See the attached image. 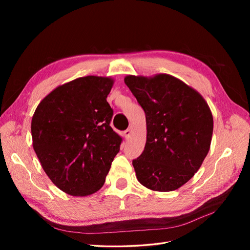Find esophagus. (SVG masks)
Listing matches in <instances>:
<instances>
[{
    "instance_id": "obj_1",
    "label": "esophagus",
    "mask_w": 250,
    "mask_h": 250,
    "mask_svg": "<svg viewBox=\"0 0 250 250\" xmlns=\"http://www.w3.org/2000/svg\"><path fill=\"white\" fill-rule=\"evenodd\" d=\"M130 134H131V129H129V128H128V129H126V130L124 131V137H125V139L129 138Z\"/></svg>"
}]
</instances>
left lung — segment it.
<instances>
[{
	"instance_id": "1",
	"label": "left lung",
	"mask_w": 250,
	"mask_h": 250,
	"mask_svg": "<svg viewBox=\"0 0 250 250\" xmlns=\"http://www.w3.org/2000/svg\"><path fill=\"white\" fill-rule=\"evenodd\" d=\"M124 82L146 115L145 149L132 161L135 175L151 191L177 190L208 153L214 128L209 106L197 90L169 74L127 75Z\"/></svg>"
}]
</instances>
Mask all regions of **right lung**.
<instances>
[{"instance_id":"right-lung-1","label":"right lung","mask_w":250,"mask_h":250,"mask_svg":"<svg viewBox=\"0 0 250 250\" xmlns=\"http://www.w3.org/2000/svg\"><path fill=\"white\" fill-rule=\"evenodd\" d=\"M115 79L85 76L57 86L37 105L32 145L43 171L62 192L84 197L105 183L122 139L109 123L106 98Z\"/></svg>"}]
</instances>
